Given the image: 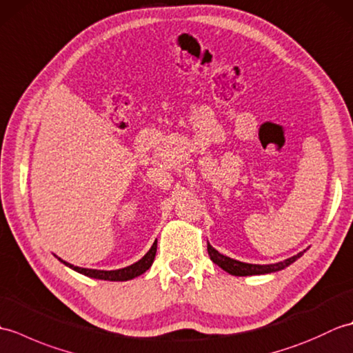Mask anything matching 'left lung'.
Masks as SVG:
<instances>
[{
  "label": "left lung",
  "instance_id": "obj_1",
  "mask_svg": "<svg viewBox=\"0 0 353 353\" xmlns=\"http://www.w3.org/2000/svg\"><path fill=\"white\" fill-rule=\"evenodd\" d=\"M303 252H299L297 254H294V256L281 262H276V264L261 265V264H249V262H241V261L232 259L229 256H224V254H221L219 250H215L214 247L208 243L209 258H211L214 264H216L220 268H223L224 272H228L232 276H254V274H268V273L279 272V270H283L285 267L291 265L292 262L301 258Z\"/></svg>",
  "mask_w": 353,
  "mask_h": 353
}]
</instances>
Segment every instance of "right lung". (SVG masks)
<instances>
[{
    "instance_id": "add662e5",
    "label": "right lung",
    "mask_w": 353,
    "mask_h": 353,
    "mask_svg": "<svg viewBox=\"0 0 353 353\" xmlns=\"http://www.w3.org/2000/svg\"><path fill=\"white\" fill-rule=\"evenodd\" d=\"M156 249H157V241L153 243L152 249H150L144 256H142L138 262H134V264L129 265V267H124V268H118V270H94V268H81V267H76L70 264V262L62 261L59 258V261L65 264L66 267H70L72 270H76L77 273L80 274H85L88 277H94V279H101V281H130L133 277H138L142 273H145L147 270L152 267L154 256H156Z\"/></svg>"
}]
</instances>
